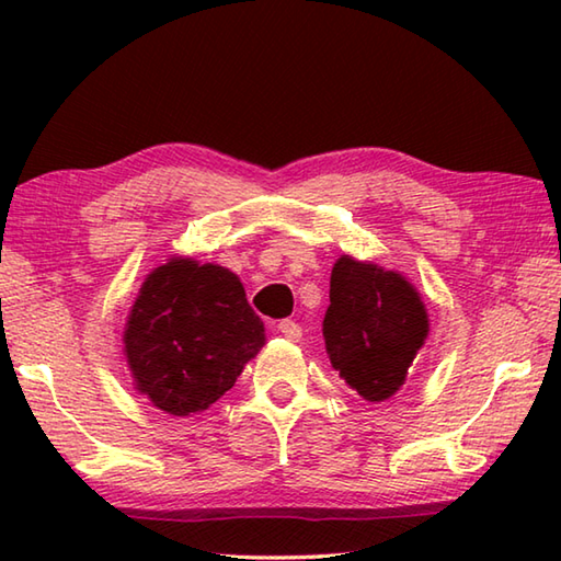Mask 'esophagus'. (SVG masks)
I'll use <instances>...</instances> for the list:
<instances>
[{
  "label": "esophagus",
  "mask_w": 561,
  "mask_h": 561,
  "mask_svg": "<svg viewBox=\"0 0 561 561\" xmlns=\"http://www.w3.org/2000/svg\"><path fill=\"white\" fill-rule=\"evenodd\" d=\"M277 330L282 332L284 337L291 340V342H299V340H301V335H304L301 328H299V323H294V320H289V318H287V320H279Z\"/></svg>",
  "instance_id": "esophagus-1"
}]
</instances>
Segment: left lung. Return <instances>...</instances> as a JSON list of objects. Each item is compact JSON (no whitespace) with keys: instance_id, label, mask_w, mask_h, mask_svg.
I'll return each mask as SVG.
<instances>
[{"instance_id":"1","label":"left lung","mask_w":561,"mask_h":561,"mask_svg":"<svg viewBox=\"0 0 561 561\" xmlns=\"http://www.w3.org/2000/svg\"><path fill=\"white\" fill-rule=\"evenodd\" d=\"M323 337L344 383L368 402H383L408 380L428 337V313L400 272L342 255L330 274Z\"/></svg>"}]
</instances>
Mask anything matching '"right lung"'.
I'll list each match as a JSON object with an SVG mask.
<instances>
[{"label": "right lung", "instance_id": "1", "mask_svg": "<svg viewBox=\"0 0 561 561\" xmlns=\"http://www.w3.org/2000/svg\"><path fill=\"white\" fill-rule=\"evenodd\" d=\"M123 344L135 390L165 414L190 416L233 388L265 344V325L238 274L171 257L141 282Z\"/></svg>", "mask_w": 561, "mask_h": 561}]
</instances>
